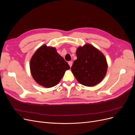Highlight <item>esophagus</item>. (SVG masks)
<instances>
[{
	"instance_id": "34e87169",
	"label": "esophagus",
	"mask_w": 135,
	"mask_h": 135,
	"mask_svg": "<svg viewBox=\"0 0 135 135\" xmlns=\"http://www.w3.org/2000/svg\"><path fill=\"white\" fill-rule=\"evenodd\" d=\"M68 64H69V66H70V67L71 68V66H72V65H73V62L72 61H69L68 62Z\"/></svg>"
}]
</instances>
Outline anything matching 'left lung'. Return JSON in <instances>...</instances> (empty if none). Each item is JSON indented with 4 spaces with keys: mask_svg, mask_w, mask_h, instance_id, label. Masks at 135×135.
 <instances>
[{
    "mask_svg": "<svg viewBox=\"0 0 135 135\" xmlns=\"http://www.w3.org/2000/svg\"><path fill=\"white\" fill-rule=\"evenodd\" d=\"M77 59L71 70L81 84L92 87L99 84L107 74L108 63L100 51L90 44L80 46L76 51Z\"/></svg>",
    "mask_w": 135,
    "mask_h": 135,
    "instance_id": "8db88e82",
    "label": "left lung"
}]
</instances>
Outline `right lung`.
Masks as SVG:
<instances>
[{"mask_svg": "<svg viewBox=\"0 0 135 135\" xmlns=\"http://www.w3.org/2000/svg\"><path fill=\"white\" fill-rule=\"evenodd\" d=\"M30 69L36 83L43 87L51 88L60 82L65 71L69 70L70 66L57 52L56 48L44 44L32 55Z\"/></svg>", "mask_w": 135, "mask_h": 135, "instance_id": "add662e5", "label": "right lung"}]
</instances>
